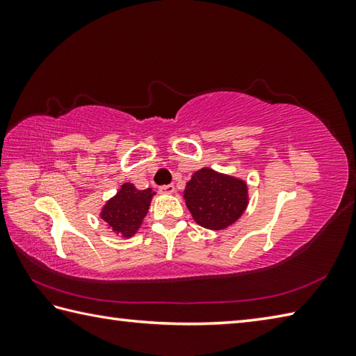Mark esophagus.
Here are the masks:
<instances>
[{
	"label": "esophagus",
	"mask_w": 356,
	"mask_h": 356,
	"mask_svg": "<svg viewBox=\"0 0 356 356\" xmlns=\"http://www.w3.org/2000/svg\"><path fill=\"white\" fill-rule=\"evenodd\" d=\"M159 191H161L162 194H172L174 193V185L170 184V185H163L159 188Z\"/></svg>",
	"instance_id": "esophagus-1"
}]
</instances>
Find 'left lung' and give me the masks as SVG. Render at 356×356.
I'll return each mask as SVG.
<instances>
[{"instance_id": "left-lung-1", "label": "left lung", "mask_w": 356, "mask_h": 356, "mask_svg": "<svg viewBox=\"0 0 356 356\" xmlns=\"http://www.w3.org/2000/svg\"><path fill=\"white\" fill-rule=\"evenodd\" d=\"M184 197L194 220L203 228L225 229L237 222L248 207L243 180L202 168L186 184Z\"/></svg>"}]
</instances>
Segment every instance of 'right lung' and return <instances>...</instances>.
<instances>
[{
	"label": "right lung",
	"instance_id": "add662e5",
	"mask_svg": "<svg viewBox=\"0 0 356 356\" xmlns=\"http://www.w3.org/2000/svg\"><path fill=\"white\" fill-rule=\"evenodd\" d=\"M153 195L151 188L140 191L133 184H124L115 197L105 203L101 213L102 220L115 232L131 237L147 216Z\"/></svg>",
	"mask_w": 356,
	"mask_h": 356
}]
</instances>
